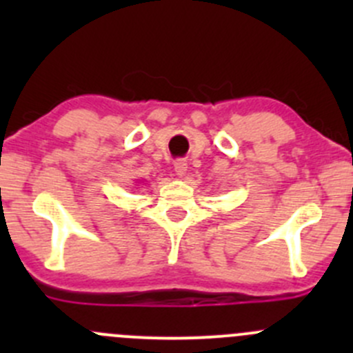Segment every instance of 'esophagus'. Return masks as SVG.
Listing matches in <instances>:
<instances>
[{
	"label": "esophagus",
	"instance_id": "1",
	"mask_svg": "<svg viewBox=\"0 0 353 353\" xmlns=\"http://www.w3.org/2000/svg\"><path fill=\"white\" fill-rule=\"evenodd\" d=\"M174 170H176V176L183 177L184 174L188 172V163H186V160H183V159L176 160V162H174Z\"/></svg>",
	"mask_w": 353,
	"mask_h": 353
}]
</instances>
